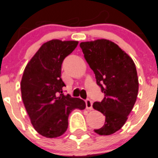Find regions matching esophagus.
I'll list each match as a JSON object with an SVG mask.
<instances>
[{
  "label": "esophagus",
  "mask_w": 158,
  "mask_h": 158,
  "mask_svg": "<svg viewBox=\"0 0 158 158\" xmlns=\"http://www.w3.org/2000/svg\"><path fill=\"white\" fill-rule=\"evenodd\" d=\"M85 106H86L87 110H92L93 109V102L90 99L85 100Z\"/></svg>",
  "instance_id": "34e87169"
}]
</instances>
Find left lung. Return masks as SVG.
Wrapping results in <instances>:
<instances>
[{
  "label": "left lung",
  "mask_w": 158,
  "mask_h": 158,
  "mask_svg": "<svg viewBox=\"0 0 158 158\" xmlns=\"http://www.w3.org/2000/svg\"><path fill=\"white\" fill-rule=\"evenodd\" d=\"M80 47L104 93L102 101L93 104L94 109L106 118L103 126L94 131L101 135H111L124 125L136 101L139 81L135 63L110 40L82 42Z\"/></svg>",
  "instance_id": "8db88e82"
}]
</instances>
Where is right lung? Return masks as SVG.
Instances as JSON below:
<instances>
[{"mask_svg":"<svg viewBox=\"0 0 158 158\" xmlns=\"http://www.w3.org/2000/svg\"><path fill=\"white\" fill-rule=\"evenodd\" d=\"M77 41L52 40L40 47L28 62L21 81L23 103L38 133L48 138L63 135L69 115L74 109L84 110L85 102L63 94L61 65L77 48Z\"/></svg>","mask_w":158,"mask_h":158,"instance_id":"right-lung-1","label":"right lung"}]
</instances>
